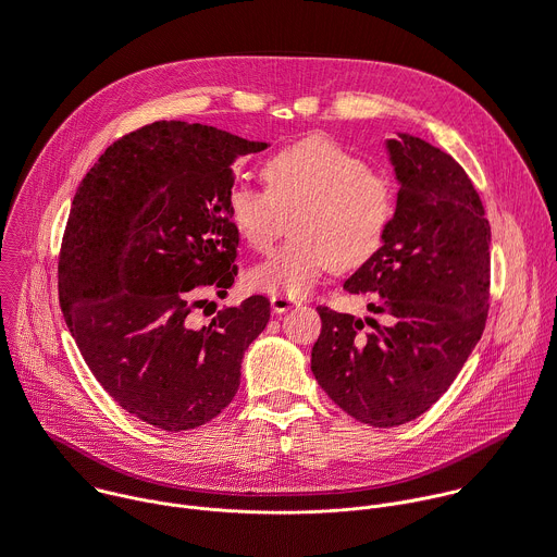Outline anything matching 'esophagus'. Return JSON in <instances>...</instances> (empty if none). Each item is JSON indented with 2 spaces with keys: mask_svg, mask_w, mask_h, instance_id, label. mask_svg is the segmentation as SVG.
<instances>
[{
  "mask_svg": "<svg viewBox=\"0 0 557 557\" xmlns=\"http://www.w3.org/2000/svg\"><path fill=\"white\" fill-rule=\"evenodd\" d=\"M270 305H272L274 313H285V311L298 307L300 300H298V298H292V296H285V294H272V296H270Z\"/></svg>",
  "mask_w": 557,
  "mask_h": 557,
  "instance_id": "obj_1",
  "label": "esophagus"
}]
</instances>
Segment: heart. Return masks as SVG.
I'll list each match as a JSON object with an SVG mask.
<instances>
[{"label": "heart", "mask_w": 557, "mask_h": 557, "mask_svg": "<svg viewBox=\"0 0 557 557\" xmlns=\"http://www.w3.org/2000/svg\"><path fill=\"white\" fill-rule=\"evenodd\" d=\"M261 176L265 189L237 185L228 194L231 224L255 252H270L289 218L294 237L248 274L255 289L302 296L329 270H357L383 248L394 185L337 141L309 135L283 146Z\"/></svg>", "instance_id": "heart-1"}]
</instances>
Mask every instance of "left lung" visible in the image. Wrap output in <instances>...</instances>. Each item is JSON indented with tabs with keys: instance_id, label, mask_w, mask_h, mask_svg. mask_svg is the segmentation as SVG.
<instances>
[{
	"instance_id": "obj_1",
	"label": "left lung",
	"mask_w": 557,
	"mask_h": 557,
	"mask_svg": "<svg viewBox=\"0 0 557 557\" xmlns=\"http://www.w3.org/2000/svg\"><path fill=\"white\" fill-rule=\"evenodd\" d=\"M387 150L400 183L396 215L383 248L344 283L385 322L318 307L311 350L322 389L370 426L424 413L459 374L490 307V224L468 174L411 135Z\"/></svg>"
}]
</instances>
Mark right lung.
<instances>
[{
    "instance_id": "add662e5",
    "label": "right lung",
    "mask_w": 557,
    "mask_h": 557,
    "mask_svg": "<svg viewBox=\"0 0 557 557\" xmlns=\"http://www.w3.org/2000/svg\"><path fill=\"white\" fill-rule=\"evenodd\" d=\"M265 148L213 126L154 122L111 144L76 189L59 257L61 309L100 385L152 426L213 420L270 320L265 296L207 326L189 318L205 287L226 292L237 276L231 163Z\"/></svg>"
}]
</instances>
